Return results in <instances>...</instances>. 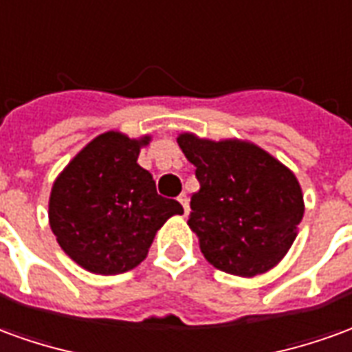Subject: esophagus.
Here are the masks:
<instances>
[{
    "label": "esophagus",
    "instance_id": "34e87169",
    "mask_svg": "<svg viewBox=\"0 0 352 352\" xmlns=\"http://www.w3.org/2000/svg\"><path fill=\"white\" fill-rule=\"evenodd\" d=\"M177 200H179V204L183 206L184 215H188V198H186V194H181V196H179Z\"/></svg>",
    "mask_w": 352,
    "mask_h": 352
}]
</instances>
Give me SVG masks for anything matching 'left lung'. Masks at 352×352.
<instances>
[{"label": "left lung", "mask_w": 352, "mask_h": 352, "mask_svg": "<svg viewBox=\"0 0 352 352\" xmlns=\"http://www.w3.org/2000/svg\"><path fill=\"white\" fill-rule=\"evenodd\" d=\"M177 142L200 183L190 198L188 227L204 257L244 278L276 267L305 213L294 171L250 141L181 133Z\"/></svg>", "instance_id": "1"}]
</instances>
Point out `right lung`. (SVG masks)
Segmentation results:
<instances>
[{
	"label": "right lung",
	"mask_w": 352,
	"mask_h": 352,
	"mask_svg": "<svg viewBox=\"0 0 352 352\" xmlns=\"http://www.w3.org/2000/svg\"><path fill=\"white\" fill-rule=\"evenodd\" d=\"M151 135L107 131L87 142L49 196V225L63 252L93 274H122L144 261L162 225L183 206L156 192L137 164Z\"/></svg>",
	"instance_id": "obj_1"
}]
</instances>
